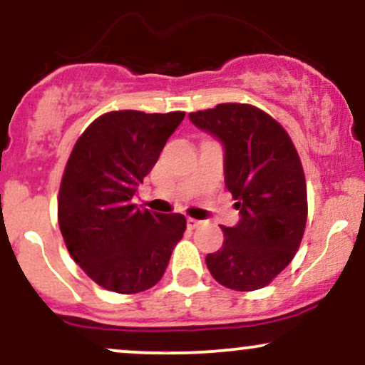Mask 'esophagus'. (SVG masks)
Returning a JSON list of instances; mask_svg holds the SVG:
<instances>
[{"instance_id":"34e87169","label":"esophagus","mask_w":365,"mask_h":365,"mask_svg":"<svg viewBox=\"0 0 365 365\" xmlns=\"http://www.w3.org/2000/svg\"><path fill=\"white\" fill-rule=\"evenodd\" d=\"M200 223H202V221L194 220V217H187V225H188V228H197V226H199Z\"/></svg>"}]
</instances>
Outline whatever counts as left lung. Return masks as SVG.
<instances>
[{
  "mask_svg": "<svg viewBox=\"0 0 365 365\" xmlns=\"http://www.w3.org/2000/svg\"><path fill=\"white\" fill-rule=\"evenodd\" d=\"M188 116L223 142L225 183L240 209L237 226H221L223 247L206 255L209 273L232 290H259L302 242L307 187L299 153L287 130L252 104L223 103Z\"/></svg>",
  "mask_w": 365,
  "mask_h": 365,
  "instance_id": "1",
  "label": "left lung"
}]
</instances>
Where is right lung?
<instances>
[{
    "instance_id": "right-lung-1",
    "label": "right lung",
    "mask_w": 365,
    "mask_h": 365,
    "mask_svg": "<svg viewBox=\"0 0 365 365\" xmlns=\"http://www.w3.org/2000/svg\"><path fill=\"white\" fill-rule=\"evenodd\" d=\"M185 113L110 111L75 142L58 194V223L73 261L92 282L139 293L165 274L187 228L183 215L132 202Z\"/></svg>"
}]
</instances>
